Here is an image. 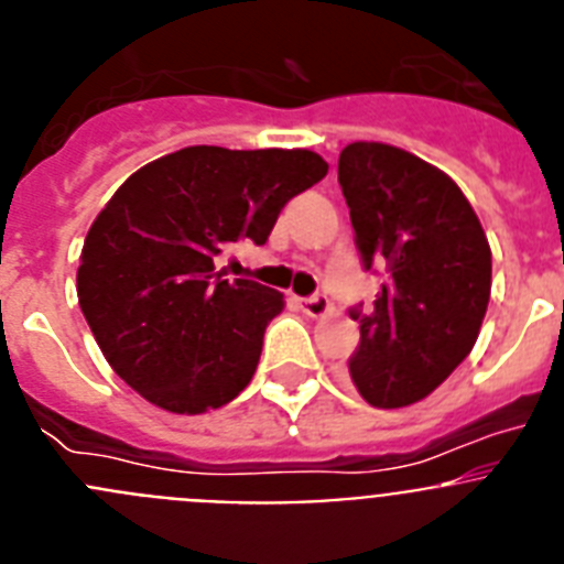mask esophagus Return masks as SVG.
<instances>
[{
	"instance_id": "34e87169",
	"label": "esophagus",
	"mask_w": 564,
	"mask_h": 564,
	"mask_svg": "<svg viewBox=\"0 0 564 564\" xmlns=\"http://www.w3.org/2000/svg\"><path fill=\"white\" fill-rule=\"evenodd\" d=\"M299 307L307 313L311 318H322L330 313V299L327 296H311V299H299Z\"/></svg>"
}]
</instances>
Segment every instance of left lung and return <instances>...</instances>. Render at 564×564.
<instances>
[{
  "instance_id": "8db88e82",
  "label": "left lung",
  "mask_w": 564,
  "mask_h": 564,
  "mask_svg": "<svg viewBox=\"0 0 564 564\" xmlns=\"http://www.w3.org/2000/svg\"><path fill=\"white\" fill-rule=\"evenodd\" d=\"M338 183L364 265L387 285L361 322L350 378L378 410L423 401L471 352L491 296V248L449 174L406 149L347 143Z\"/></svg>"
}]
</instances>
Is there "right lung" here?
Wrapping results in <instances>:
<instances>
[{
	"label": "right lung",
	"mask_w": 564,
	"mask_h": 564,
	"mask_svg": "<svg viewBox=\"0 0 564 564\" xmlns=\"http://www.w3.org/2000/svg\"><path fill=\"white\" fill-rule=\"evenodd\" d=\"M327 174L311 149L186 147L129 174L84 239L76 291L118 376L174 415L220 410L251 383L285 296L223 279L214 257L262 246L291 197Z\"/></svg>",
	"instance_id": "add662e5"
}]
</instances>
